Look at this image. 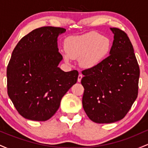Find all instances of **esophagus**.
<instances>
[{
  "label": "esophagus",
  "instance_id": "34e87169",
  "mask_svg": "<svg viewBox=\"0 0 148 148\" xmlns=\"http://www.w3.org/2000/svg\"><path fill=\"white\" fill-rule=\"evenodd\" d=\"M82 78H83V75L82 74H80L79 76H78V82H81V79H82Z\"/></svg>",
  "mask_w": 148,
  "mask_h": 148
}]
</instances>
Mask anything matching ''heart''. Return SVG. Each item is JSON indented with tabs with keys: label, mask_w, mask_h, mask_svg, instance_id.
Listing matches in <instances>:
<instances>
[{
	"label": "heart",
	"mask_w": 148,
	"mask_h": 148,
	"mask_svg": "<svg viewBox=\"0 0 148 148\" xmlns=\"http://www.w3.org/2000/svg\"><path fill=\"white\" fill-rule=\"evenodd\" d=\"M65 49L62 57L67 63H69L72 58H80L83 67L92 68L107 57L111 51V42L107 37L92 31L67 38Z\"/></svg>",
	"instance_id": "obj_1"
}]
</instances>
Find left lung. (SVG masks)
<instances>
[{
    "label": "left lung",
    "mask_w": 148,
    "mask_h": 148,
    "mask_svg": "<svg viewBox=\"0 0 148 148\" xmlns=\"http://www.w3.org/2000/svg\"><path fill=\"white\" fill-rule=\"evenodd\" d=\"M110 29L114 36L109 56L82 72L83 107L96 123L122 120L138 96L140 69L133 46L123 30Z\"/></svg>",
    "instance_id": "obj_1"
}]
</instances>
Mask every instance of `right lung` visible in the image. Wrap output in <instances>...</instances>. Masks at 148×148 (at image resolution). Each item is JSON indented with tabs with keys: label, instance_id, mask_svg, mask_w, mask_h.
Listing matches in <instances>:
<instances>
[{
	"label": "right lung",
	"instance_id": "obj_1",
	"mask_svg": "<svg viewBox=\"0 0 148 148\" xmlns=\"http://www.w3.org/2000/svg\"><path fill=\"white\" fill-rule=\"evenodd\" d=\"M63 28H37L18 42L7 68L8 94L20 115L46 121L56 113L65 93L77 81L76 70L65 72L58 38Z\"/></svg>",
	"mask_w": 148,
	"mask_h": 148
}]
</instances>
